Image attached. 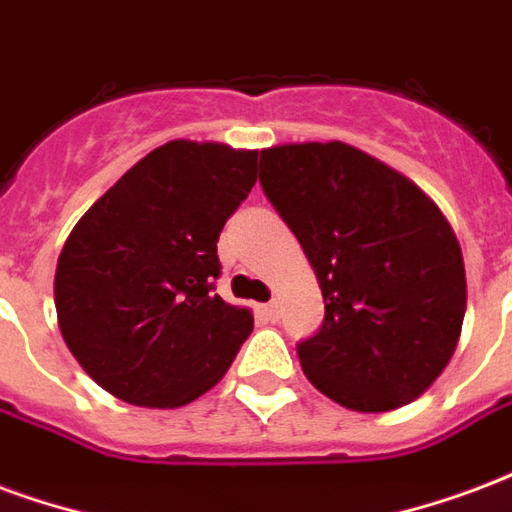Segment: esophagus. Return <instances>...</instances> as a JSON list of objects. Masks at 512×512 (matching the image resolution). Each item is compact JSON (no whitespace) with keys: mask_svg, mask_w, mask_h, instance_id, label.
Wrapping results in <instances>:
<instances>
[{"mask_svg":"<svg viewBox=\"0 0 512 512\" xmlns=\"http://www.w3.org/2000/svg\"><path fill=\"white\" fill-rule=\"evenodd\" d=\"M260 314H263V317H266V320H271V323H276V320H279V304H268V306H263V309H260Z\"/></svg>","mask_w":512,"mask_h":512,"instance_id":"34e87169","label":"esophagus"}]
</instances>
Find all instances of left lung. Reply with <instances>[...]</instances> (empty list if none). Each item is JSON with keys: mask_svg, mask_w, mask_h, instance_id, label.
Masks as SVG:
<instances>
[{"mask_svg": "<svg viewBox=\"0 0 512 512\" xmlns=\"http://www.w3.org/2000/svg\"><path fill=\"white\" fill-rule=\"evenodd\" d=\"M260 184L323 290V328L298 344L309 382L355 412L418 399L467 312L461 246L437 203L342 140L263 149Z\"/></svg>", "mask_w": 512, "mask_h": 512, "instance_id": "8db88e82", "label": "left lung"}]
</instances>
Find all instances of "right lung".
I'll list each match as a JSON object with an SVG mask.
<instances>
[{
    "label": "right lung",
    "mask_w": 512,
    "mask_h": 512,
    "mask_svg": "<svg viewBox=\"0 0 512 512\" xmlns=\"http://www.w3.org/2000/svg\"><path fill=\"white\" fill-rule=\"evenodd\" d=\"M255 181L257 151L170 140L78 219L56 263V317L100 388L173 410L225 377L255 320L214 293L217 241Z\"/></svg>",
    "instance_id": "obj_1"
}]
</instances>
